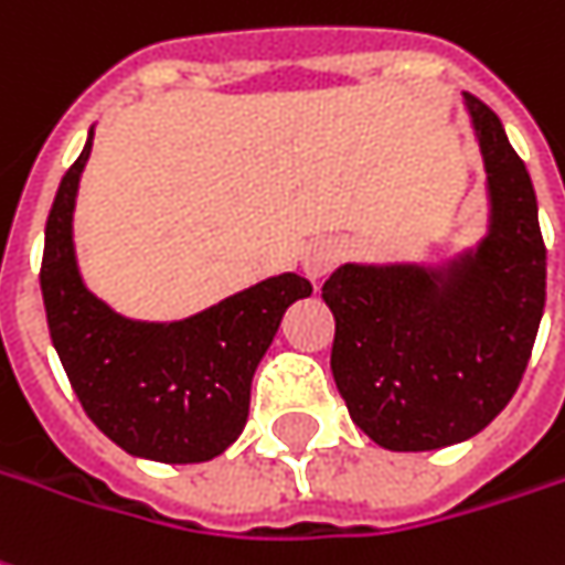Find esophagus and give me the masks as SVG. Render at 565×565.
<instances>
[{"mask_svg": "<svg viewBox=\"0 0 565 565\" xmlns=\"http://www.w3.org/2000/svg\"><path fill=\"white\" fill-rule=\"evenodd\" d=\"M343 259V250L337 247V244H331V241H321V244H312L309 250H306V256H302V271L312 278V281H318V278H324L328 271H333V266Z\"/></svg>", "mask_w": 565, "mask_h": 565, "instance_id": "34e87169", "label": "esophagus"}]
</instances>
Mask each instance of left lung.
Listing matches in <instances>:
<instances>
[{
    "instance_id": "8db88e82",
    "label": "left lung",
    "mask_w": 565,
    "mask_h": 565,
    "mask_svg": "<svg viewBox=\"0 0 565 565\" xmlns=\"http://www.w3.org/2000/svg\"><path fill=\"white\" fill-rule=\"evenodd\" d=\"M463 98L489 175V237L445 271L343 266L321 287L337 390L390 451H433L489 427L523 380L544 312L547 247L529 170L492 107Z\"/></svg>"
}]
</instances>
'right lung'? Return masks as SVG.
I'll list each match as a JSON object with an SVG mask.
<instances>
[{"mask_svg":"<svg viewBox=\"0 0 565 565\" xmlns=\"http://www.w3.org/2000/svg\"><path fill=\"white\" fill-rule=\"evenodd\" d=\"M92 136L57 185L45 222L42 302L57 359L83 412L136 458L201 463L241 436L250 383L290 302L312 284L278 275L175 324H145L110 312L79 278L73 201Z\"/></svg>","mask_w":565,"mask_h":565,"instance_id":"obj_1","label":"right lung"}]
</instances>
